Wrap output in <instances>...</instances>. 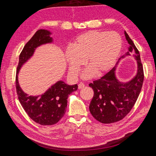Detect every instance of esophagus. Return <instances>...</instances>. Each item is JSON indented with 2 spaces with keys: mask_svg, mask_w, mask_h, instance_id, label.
I'll return each mask as SVG.
<instances>
[{
  "mask_svg": "<svg viewBox=\"0 0 156 156\" xmlns=\"http://www.w3.org/2000/svg\"><path fill=\"white\" fill-rule=\"evenodd\" d=\"M84 87H85V85H84V83H82V82H80V83L78 84V88H79V89L84 88Z\"/></svg>",
  "mask_w": 156,
  "mask_h": 156,
  "instance_id": "34e87169",
  "label": "esophagus"
}]
</instances>
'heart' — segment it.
<instances>
[{"label":"heart","mask_w":156,"mask_h":156,"mask_svg":"<svg viewBox=\"0 0 156 156\" xmlns=\"http://www.w3.org/2000/svg\"><path fill=\"white\" fill-rule=\"evenodd\" d=\"M72 47L65 52L69 74L76 78L87 60L89 68L82 76L88 78L94 72L102 75L113 67L121 51L122 39L115 31H90L78 35Z\"/></svg>","instance_id":"1"}]
</instances>
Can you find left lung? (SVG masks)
Returning <instances> with one entry per match:
<instances>
[{
	"label": "left lung",
	"mask_w": 156,
	"mask_h": 156,
	"mask_svg": "<svg viewBox=\"0 0 156 156\" xmlns=\"http://www.w3.org/2000/svg\"><path fill=\"white\" fill-rule=\"evenodd\" d=\"M125 35L130 45L125 55L135 51L133 55L137 62L136 76L129 82L122 83L115 77V66L102 78L89 84L94 90L89 110L94 118L102 123H112L123 119L133 107L143 85L144 73L140 52L126 31Z\"/></svg>",
	"instance_id": "left-lung-1"
}]
</instances>
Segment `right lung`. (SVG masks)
Wrapping results in <instances>:
<instances>
[{
	"label": "right lung",
	"instance_id": "obj_1",
	"mask_svg": "<svg viewBox=\"0 0 156 156\" xmlns=\"http://www.w3.org/2000/svg\"><path fill=\"white\" fill-rule=\"evenodd\" d=\"M50 34L48 30L39 29L25 44L19 55L15 79L16 94L20 103L29 117L41 125L57 123L65 115L68 96L78 89L77 84L69 86L64 82L59 81L44 94L38 97H32L27 96L20 88L17 78L20 68L34 54L36 48L52 42Z\"/></svg>",
	"mask_w": 156,
	"mask_h": 156
}]
</instances>
